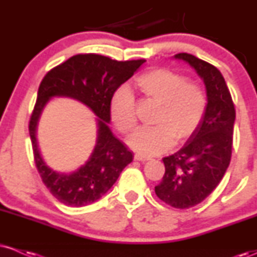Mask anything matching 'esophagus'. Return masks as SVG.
<instances>
[{
	"mask_svg": "<svg viewBox=\"0 0 257 257\" xmlns=\"http://www.w3.org/2000/svg\"><path fill=\"white\" fill-rule=\"evenodd\" d=\"M134 159H135V161L146 162V161H150L151 157H149V156H145V155H141V153H137V155L134 156Z\"/></svg>",
	"mask_w": 257,
	"mask_h": 257,
	"instance_id": "obj_1",
	"label": "esophagus"
}]
</instances>
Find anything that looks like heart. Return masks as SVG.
<instances>
[{"label": "heart", "mask_w": 257, "mask_h": 257, "mask_svg": "<svg viewBox=\"0 0 257 257\" xmlns=\"http://www.w3.org/2000/svg\"><path fill=\"white\" fill-rule=\"evenodd\" d=\"M137 85L146 98L161 105L155 126L138 129L128 144L135 151L155 155L170 149L175 141H184L198 129L208 107V94L199 82L190 81L181 73L156 69L137 79ZM110 116L122 134L137 126V107L131 88L122 85L110 101Z\"/></svg>", "instance_id": "1"}]
</instances>
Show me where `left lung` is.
Masks as SVG:
<instances>
[{"mask_svg":"<svg viewBox=\"0 0 257 257\" xmlns=\"http://www.w3.org/2000/svg\"><path fill=\"white\" fill-rule=\"evenodd\" d=\"M175 58L187 61L204 79L208 107L185 146L163 158L166 173L155 191L166 204L188 209L213 192L229 166L235 108L225 78L214 65L187 53Z\"/></svg>","mask_w":257,"mask_h":257,"instance_id":"left-lung-1","label":"left lung"}]
</instances>
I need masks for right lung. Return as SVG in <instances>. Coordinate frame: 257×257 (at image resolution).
I'll return each instance as SVG.
<instances>
[{
  "label": "right lung",
  "mask_w": 257,
  "mask_h": 257,
  "mask_svg": "<svg viewBox=\"0 0 257 257\" xmlns=\"http://www.w3.org/2000/svg\"><path fill=\"white\" fill-rule=\"evenodd\" d=\"M145 61V59L117 61L104 55L85 53L73 55L53 67L43 77L29 123V133L37 172L49 192L63 204L79 208L101 198L133 161L132 152L112 135L107 125L111 119L110 101L120 84L128 81ZM52 96L77 98L99 117L96 149L87 163L70 176L49 170L37 149V122L44 105Z\"/></svg>",
  "instance_id": "add662e5"
}]
</instances>
